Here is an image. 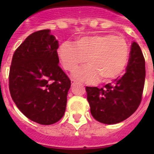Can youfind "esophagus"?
Instances as JSON below:
<instances>
[{"label":"esophagus","instance_id":"34e87169","mask_svg":"<svg viewBox=\"0 0 154 154\" xmlns=\"http://www.w3.org/2000/svg\"><path fill=\"white\" fill-rule=\"evenodd\" d=\"M71 82H72V85H74V84L77 83V81L74 80V79H72V80H71Z\"/></svg>","mask_w":154,"mask_h":154}]
</instances>
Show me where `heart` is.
Masks as SVG:
<instances>
[{
  "label": "heart",
  "instance_id": "1",
  "mask_svg": "<svg viewBox=\"0 0 154 154\" xmlns=\"http://www.w3.org/2000/svg\"><path fill=\"white\" fill-rule=\"evenodd\" d=\"M58 57L63 67L72 71L85 62L83 67L74 71L73 77L85 82H95L100 78L110 82L121 75L129 57V47L122 37L110 34L87 35L74 42H63L58 48Z\"/></svg>",
  "mask_w": 154,
  "mask_h": 154
}]
</instances>
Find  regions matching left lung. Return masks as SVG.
I'll use <instances>...</instances> for the list:
<instances>
[{
  "label": "left lung",
  "instance_id": "obj_1",
  "mask_svg": "<svg viewBox=\"0 0 154 154\" xmlns=\"http://www.w3.org/2000/svg\"><path fill=\"white\" fill-rule=\"evenodd\" d=\"M125 73L105 87H87L91 113L97 121L117 124L135 112L142 100L145 81V60L139 44L134 42Z\"/></svg>",
  "mask_w": 154,
  "mask_h": 154
}]
</instances>
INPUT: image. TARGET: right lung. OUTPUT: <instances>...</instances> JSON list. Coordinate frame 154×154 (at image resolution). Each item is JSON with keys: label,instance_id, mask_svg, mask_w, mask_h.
Masks as SVG:
<instances>
[{"label": "right lung", "instance_id": "right-lung-1", "mask_svg": "<svg viewBox=\"0 0 154 154\" xmlns=\"http://www.w3.org/2000/svg\"><path fill=\"white\" fill-rule=\"evenodd\" d=\"M58 42L49 29L29 35L12 57L9 89L18 109L32 121L48 125L63 116L71 81L58 66Z\"/></svg>", "mask_w": 154, "mask_h": 154}]
</instances>
